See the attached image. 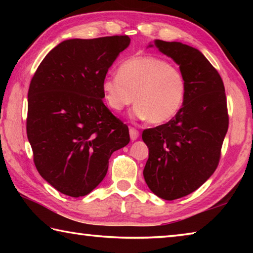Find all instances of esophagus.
<instances>
[{
	"label": "esophagus",
	"mask_w": 253,
	"mask_h": 253,
	"mask_svg": "<svg viewBox=\"0 0 253 253\" xmlns=\"http://www.w3.org/2000/svg\"><path fill=\"white\" fill-rule=\"evenodd\" d=\"M129 135L131 140H136L139 137V131L134 127H129Z\"/></svg>",
	"instance_id": "1"
}]
</instances>
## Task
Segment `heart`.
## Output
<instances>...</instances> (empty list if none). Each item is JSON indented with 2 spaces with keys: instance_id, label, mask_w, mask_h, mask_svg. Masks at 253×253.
Instances as JSON below:
<instances>
[{
  "instance_id": "1",
  "label": "heart",
  "mask_w": 253,
  "mask_h": 253,
  "mask_svg": "<svg viewBox=\"0 0 253 253\" xmlns=\"http://www.w3.org/2000/svg\"><path fill=\"white\" fill-rule=\"evenodd\" d=\"M106 104L121 111L136 101L134 116L153 124L169 122L182 108L185 79L177 67L154 55H135L124 61L118 75L101 84Z\"/></svg>"
}]
</instances>
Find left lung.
<instances>
[{"instance_id": "1", "label": "left lung", "mask_w": 253, "mask_h": 253, "mask_svg": "<svg viewBox=\"0 0 253 253\" xmlns=\"http://www.w3.org/2000/svg\"><path fill=\"white\" fill-rule=\"evenodd\" d=\"M154 45L177 63L186 84L176 116L142 135L149 151L145 182L158 198L173 201L198 190L216 169L229 116L223 81L201 51L175 41Z\"/></svg>"}]
</instances>
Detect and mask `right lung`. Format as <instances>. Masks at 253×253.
Wrapping results in <instances>:
<instances>
[{"instance_id":"obj_1","label":"right lung","mask_w":253,"mask_h":253,"mask_svg":"<svg viewBox=\"0 0 253 253\" xmlns=\"http://www.w3.org/2000/svg\"><path fill=\"white\" fill-rule=\"evenodd\" d=\"M129 37L70 39L42 60L28 92L27 135L38 172L72 198L90 193L109 158L129 143L126 124L102 98L101 84Z\"/></svg>"}]
</instances>
